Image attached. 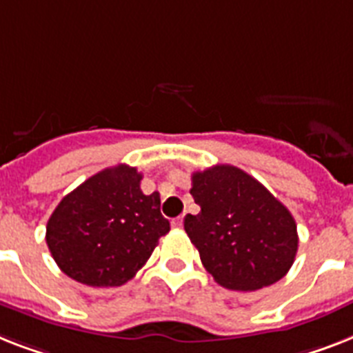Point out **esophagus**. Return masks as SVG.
Segmentation results:
<instances>
[{"label": "esophagus", "instance_id": "esophagus-1", "mask_svg": "<svg viewBox=\"0 0 353 353\" xmlns=\"http://www.w3.org/2000/svg\"><path fill=\"white\" fill-rule=\"evenodd\" d=\"M183 221H185V216H181V217H177V219H174V223H172V225L176 226V228H181Z\"/></svg>", "mask_w": 353, "mask_h": 353}]
</instances>
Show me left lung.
<instances>
[{"label": "left lung", "mask_w": 353, "mask_h": 353, "mask_svg": "<svg viewBox=\"0 0 353 353\" xmlns=\"http://www.w3.org/2000/svg\"><path fill=\"white\" fill-rule=\"evenodd\" d=\"M201 206L185 230L203 266L228 290H259L286 276L297 254V226L285 205L257 179L232 165L192 174Z\"/></svg>", "instance_id": "left-lung-1"}]
</instances>
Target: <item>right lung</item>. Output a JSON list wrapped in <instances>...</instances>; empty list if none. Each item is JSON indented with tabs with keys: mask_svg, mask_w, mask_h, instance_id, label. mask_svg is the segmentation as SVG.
Wrapping results in <instances>:
<instances>
[{
	"mask_svg": "<svg viewBox=\"0 0 353 353\" xmlns=\"http://www.w3.org/2000/svg\"><path fill=\"white\" fill-rule=\"evenodd\" d=\"M128 165L105 168L63 197L47 223V245L68 277L88 286H121L152 256L170 223L161 199L139 188Z\"/></svg>",
	"mask_w": 353,
	"mask_h": 353,
	"instance_id": "right-lung-1",
	"label": "right lung"
}]
</instances>
